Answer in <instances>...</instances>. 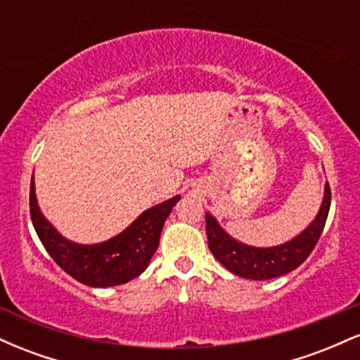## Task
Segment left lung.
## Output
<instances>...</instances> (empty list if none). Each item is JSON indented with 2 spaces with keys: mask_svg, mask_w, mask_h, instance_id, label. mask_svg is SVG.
<instances>
[{
  "mask_svg": "<svg viewBox=\"0 0 360 360\" xmlns=\"http://www.w3.org/2000/svg\"><path fill=\"white\" fill-rule=\"evenodd\" d=\"M330 193L328 183L325 184V196L321 201L320 212L307 229L298 237L276 247H252L235 240L218 225L210 213H206V235L208 247L218 262L223 264L230 272L245 279L264 281L279 278L300 267L311 250L315 249L328 217Z\"/></svg>",
  "mask_w": 360,
  "mask_h": 360,
  "instance_id": "1",
  "label": "left lung"
}]
</instances>
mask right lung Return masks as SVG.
<instances>
[{
	"label": "right lung",
	"instance_id": "add662e5",
	"mask_svg": "<svg viewBox=\"0 0 360 360\" xmlns=\"http://www.w3.org/2000/svg\"><path fill=\"white\" fill-rule=\"evenodd\" d=\"M179 200L181 196H174L146 210L110 240L81 245L62 237L47 221L37 205L34 177L30 183V214L40 242L60 269L91 288L118 286L142 274L159 247L164 221Z\"/></svg>",
	"mask_w": 360,
	"mask_h": 360
}]
</instances>
